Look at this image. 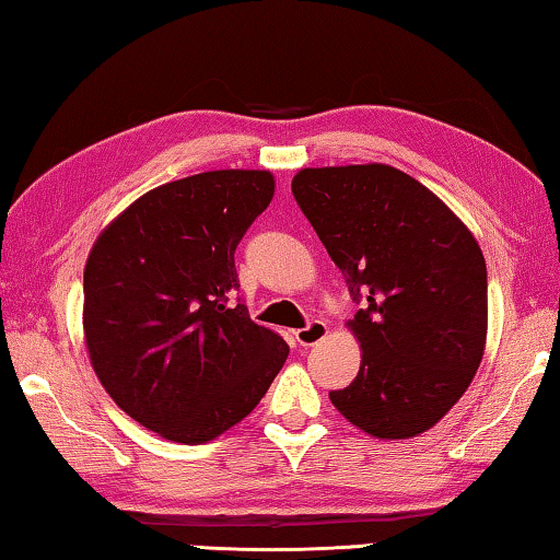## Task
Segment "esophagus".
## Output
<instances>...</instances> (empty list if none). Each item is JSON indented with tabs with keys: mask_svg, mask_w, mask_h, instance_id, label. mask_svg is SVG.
<instances>
[{
	"mask_svg": "<svg viewBox=\"0 0 560 560\" xmlns=\"http://www.w3.org/2000/svg\"><path fill=\"white\" fill-rule=\"evenodd\" d=\"M327 331H329L327 329V322L312 319L305 329H298L295 331V339L300 341V347H315V345H319L322 339L327 337Z\"/></svg>",
	"mask_w": 560,
	"mask_h": 560,
	"instance_id": "esophagus-1",
	"label": "esophagus"
}]
</instances>
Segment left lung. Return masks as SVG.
<instances>
[{
    "instance_id": "obj_1",
    "label": "left lung",
    "mask_w": 560,
    "mask_h": 560,
    "mask_svg": "<svg viewBox=\"0 0 560 560\" xmlns=\"http://www.w3.org/2000/svg\"><path fill=\"white\" fill-rule=\"evenodd\" d=\"M292 194L354 302L361 366L331 390L351 425L384 440L425 433L479 369L487 341V265L467 225L388 164L300 170Z\"/></svg>"
}]
</instances>
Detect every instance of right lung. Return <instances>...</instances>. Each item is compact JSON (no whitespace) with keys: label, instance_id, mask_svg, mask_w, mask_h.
Wrapping results in <instances>:
<instances>
[{"label":"right lung","instance_id":"obj_1","mask_svg":"<svg viewBox=\"0 0 560 560\" xmlns=\"http://www.w3.org/2000/svg\"><path fill=\"white\" fill-rule=\"evenodd\" d=\"M270 172L219 170L156 186L97 235L83 331L103 388L174 443H209L260 404L290 347L248 317L235 272Z\"/></svg>","mask_w":560,"mask_h":560}]
</instances>
